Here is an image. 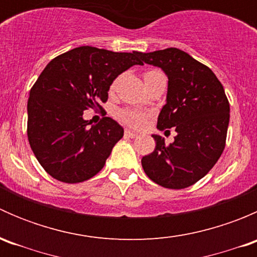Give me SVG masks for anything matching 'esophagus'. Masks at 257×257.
I'll use <instances>...</instances> for the list:
<instances>
[{"mask_svg":"<svg viewBox=\"0 0 257 257\" xmlns=\"http://www.w3.org/2000/svg\"><path fill=\"white\" fill-rule=\"evenodd\" d=\"M124 134H125L126 138H136V137L138 136L137 133H134V132H132V131H128V129H126L125 133H124Z\"/></svg>","mask_w":257,"mask_h":257,"instance_id":"34e87169","label":"esophagus"}]
</instances>
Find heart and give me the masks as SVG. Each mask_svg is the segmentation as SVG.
<instances>
[{"label":"heart","mask_w":257,"mask_h":257,"mask_svg":"<svg viewBox=\"0 0 257 257\" xmlns=\"http://www.w3.org/2000/svg\"><path fill=\"white\" fill-rule=\"evenodd\" d=\"M155 72L157 71H150L148 72V73H145V76L150 73H155ZM118 116L120 118L121 121H124V123L128 124V125L133 126V128H139V126L143 125L145 121V114L143 112H141V110L136 109L119 110Z\"/></svg>","instance_id":"b5f03b06"}]
</instances>
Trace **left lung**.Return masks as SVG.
I'll return each mask as SVG.
<instances>
[{
  "label": "left lung",
  "instance_id": "1",
  "mask_svg": "<svg viewBox=\"0 0 257 257\" xmlns=\"http://www.w3.org/2000/svg\"><path fill=\"white\" fill-rule=\"evenodd\" d=\"M138 56L168 77L167 99L157 128L177 132L170 145L153 134L155 149L143 157V169L164 188H188L205 177L224 152L230 120L224 87L209 67L181 49L138 52Z\"/></svg>",
  "mask_w": 257,
  "mask_h": 257
}]
</instances>
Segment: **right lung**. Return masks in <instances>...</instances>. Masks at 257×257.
Here are the masks:
<instances>
[{"instance_id":"add662e5","label":"right lung","mask_w":257,"mask_h":257,"mask_svg":"<svg viewBox=\"0 0 257 257\" xmlns=\"http://www.w3.org/2000/svg\"><path fill=\"white\" fill-rule=\"evenodd\" d=\"M138 52L89 46L56 57L33 84L27 103V136L43 169L63 183H80L104 167L124 129L112 118L88 126L84 110L102 108L113 80L136 64Z\"/></svg>"}]
</instances>
